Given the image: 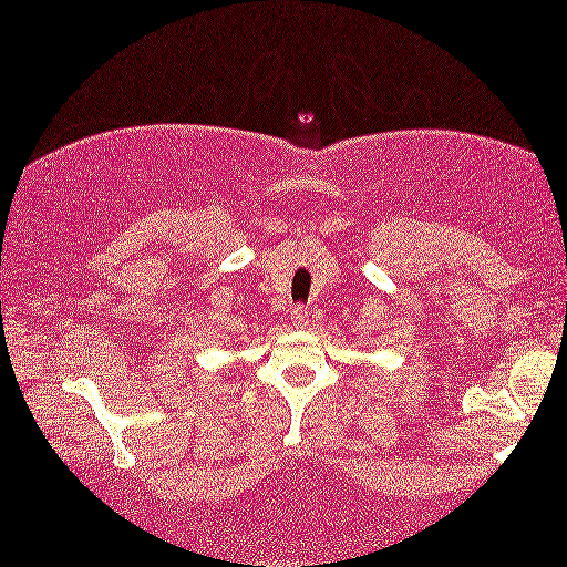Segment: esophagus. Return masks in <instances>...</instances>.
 Masks as SVG:
<instances>
[{"instance_id": "1", "label": "esophagus", "mask_w": 567, "mask_h": 567, "mask_svg": "<svg viewBox=\"0 0 567 567\" xmlns=\"http://www.w3.org/2000/svg\"><path fill=\"white\" fill-rule=\"evenodd\" d=\"M311 319H313V313L309 306H296V309L291 311V323L296 329H306L311 323Z\"/></svg>"}]
</instances>
